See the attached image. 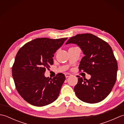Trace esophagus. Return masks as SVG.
I'll return each mask as SVG.
<instances>
[{
  "mask_svg": "<svg viewBox=\"0 0 124 124\" xmlns=\"http://www.w3.org/2000/svg\"><path fill=\"white\" fill-rule=\"evenodd\" d=\"M71 76V75L70 73H65V77H66V78L69 77Z\"/></svg>",
  "mask_w": 124,
  "mask_h": 124,
  "instance_id": "obj_1",
  "label": "esophagus"
}]
</instances>
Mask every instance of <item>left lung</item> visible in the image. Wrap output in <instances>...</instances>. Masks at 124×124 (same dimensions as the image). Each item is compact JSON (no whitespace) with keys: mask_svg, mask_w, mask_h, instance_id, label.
<instances>
[{"mask_svg":"<svg viewBox=\"0 0 124 124\" xmlns=\"http://www.w3.org/2000/svg\"><path fill=\"white\" fill-rule=\"evenodd\" d=\"M70 43L77 44L84 54L79 65V71L91 76L88 80L77 76L78 83L74 87L76 96L88 103L102 101L110 93L117 79L118 64L111 47L91 33L73 36L65 44Z\"/></svg>","mask_w":124,"mask_h":124,"instance_id":"8db88e82","label":"left lung"}]
</instances>
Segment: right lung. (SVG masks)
<instances>
[{
  "label": "right lung",
  "mask_w": 124,
  "mask_h": 124,
  "mask_svg": "<svg viewBox=\"0 0 124 124\" xmlns=\"http://www.w3.org/2000/svg\"><path fill=\"white\" fill-rule=\"evenodd\" d=\"M68 38H37L23 46L16 55L12 76L17 91L29 103L43 107L59 96L65 80L62 73L52 78L45 77L46 69L53 64L54 54Z\"/></svg>",
  "instance_id": "1"
}]
</instances>
